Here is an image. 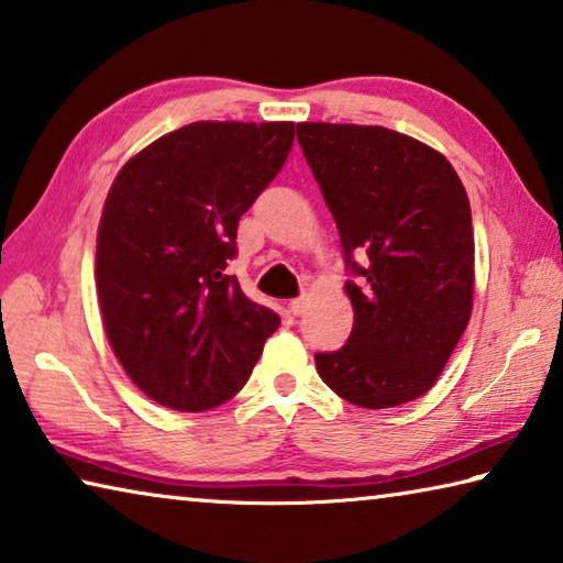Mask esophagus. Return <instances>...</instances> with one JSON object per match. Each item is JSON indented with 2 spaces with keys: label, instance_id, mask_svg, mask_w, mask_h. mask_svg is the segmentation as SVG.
<instances>
[{
  "label": "esophagus",
  "instance_id": "obj_1",
  "mask_svg": "<svg viewBox=\"0 0 563 563\" xmlns=\"http://www.w3.org/2000/svg\"><path fill=\"white\" fill-rule=\"evenodd\" d=\"M308 305H310V300H308V298H295V300H290V302H288V310L292 312L295 318H298V316H302L305 310H308Z\"/></svg>",
  "mask_w": 563,
  "mask_h": 563
}]
</instances>
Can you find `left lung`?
<instances>
[{
	"mask_svg": "<svg viewBox=\"0 0 563 563\" xmlns=\"http://www.w3.org/2000/svg\"><path fill=\"white\" fill-rule=\"evenodd\" d=\"M298 141L335 218L355 310L345 345L316 355L318 375L357 407L412 402L442 375L472 316L466 190L440 151L393 129L298 123Z\"/></svg>",
	"mask_w": 563,
	"mask_h": 563,
	"instance_id": "left-lung-1",
	"label": "left lung"
}]
</instances>
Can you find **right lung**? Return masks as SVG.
<instances>
[{
	"label": "right lung",
	"mask_w": 563,
	"mask_h": 563,
	"mask_svg": "<svg viewBox=\"0 0 563 563\" xmlns=\"http://www.w3.org/2000/svg\"><path fill=\"white\" fill-rule=\"evenodd\" d=\"M290 121H196L119 170L103 203L97 288L113 355L178 412L231 399L280 318L245 298L228 261L241 216L280 174Z\"/></svg>",
	"instance_id": "right-lung-1"
}]
</instances>
